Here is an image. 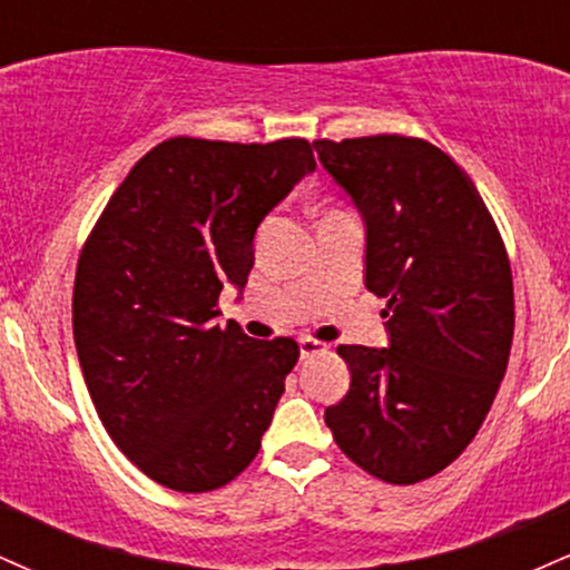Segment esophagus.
I'll return each mask as SVG.
<instances>
[{
	"instance_id": "1",
	"label": "esophagus",
	"mask_w": 570,
	"mask_h": 570,
	"mask_svg": "<svg viewBox=\"0 0 570 570\" xmlns=\"http://www.w3.org/2000/svg\"><path fill=\"white\" fill-rule=\"evenodd\" d=\"M324 351H330V345L322 343V340L299 337V356H303V358L313 356V353H324Z\"/></svg>"
}]
</instances>
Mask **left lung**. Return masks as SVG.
I'll use <instances>...</instances> for the list:
<instances>
[{
	"instance_id": "left-lung-1",
	"label": "left lung",
	"mask_w": 570,
	"mask_h": 570,
	"mask_svg": "<svg viewBox=\"0 0 570 570\" xmlns=\"http://www.w3.org/2000/svg\"><path fill=\"white\" fill-rule=\"evenodd\" d=\"M367 227L364 284L389 348L340 345L351 389L324 410L337 448L391 485L440 474L490 412L514 335L512 267L474 181L412 136L313 141Z\"/></svg>"
}]
</instances>
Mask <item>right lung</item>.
<instances>
[{"label":"right lung","instance_id":"add662e5","mask_svg":"<svg viewBox=\"0 0 570 570\" xmlns=\"http://www.w3.org/2000/svg\"><path fill=\"white\" fill-rule=\"evenodd\" d=\"M311 171L305 139L176 136L130 168L85 240L71 297L82 377L149 480L206 493L259 453L299 348L214 318L225 284L246 286L259 222Z\"/></svg>","mask_w":570,"mask_h":570}]
</instances>
